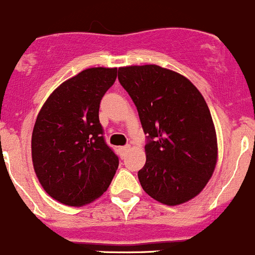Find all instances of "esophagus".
<instances>
[{"instance_id": "34e87169", "label": "esophagus", "mask_w": 255, "mask_h": 255, "mask_svg": "<svg viewBox=\"0 0 255 255\" xmlns=\"http://www.w3.org/2000/svg\"><path fill=\"white\" fill-rule=\"evenodd\" d=\"M128 150H130V146H123V147H120V148H119L120 155H122V156H125V153H127Z\"/></svg>"}]
</instances>
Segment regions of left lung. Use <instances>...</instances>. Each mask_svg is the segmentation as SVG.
Segmentation results:
<instances>
[{
  "label": "left lung",
  "mask_w": 255,
  "mask_h": 255,
  "mask_svg": "<svg viewBox=\"0 0 255 255\" xmlns=\"http://www.w3.org/2000/svg\"><path fill=\"white\" fill-rule=\"evenodd\" d=\"M118 78L148 135L146 162L137 173L141 187L167 206L195 198L212 177L218 158L205 98L190 79L156 64L120 67Z\"/></svg>",
  "instance_id": "left-lung-1"
}]
</instances>
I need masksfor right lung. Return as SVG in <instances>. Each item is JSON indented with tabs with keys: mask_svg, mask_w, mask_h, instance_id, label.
<instances>
[{
	"mask_svg": "<svg viewBox=\"0 0 255 255\" xmlns=\"http://www.w3.org/2000/svg\"><path fill=\"white\" fill-rule=\"evenodd\" d=\"M118 68H88L48 97L32 132V162L45 192L72 207L92 203L109 187L119 158L105 143L100 100Z\"/></svg>",
	"mask_w": 255,
	"mask_h": 255,
	"instance_id": "obj_1",
	"label": "right lung"
}]
</instances>
